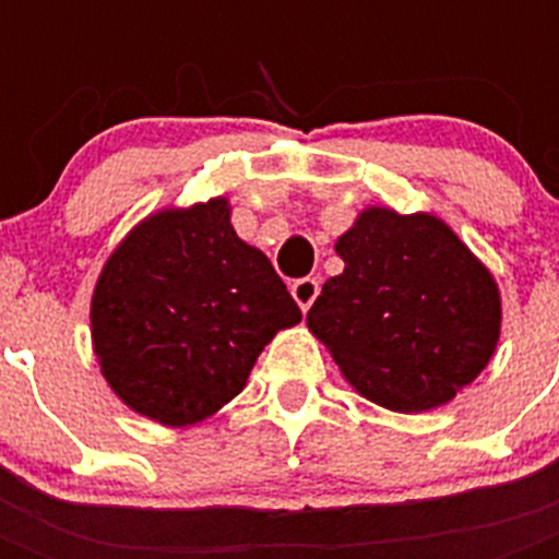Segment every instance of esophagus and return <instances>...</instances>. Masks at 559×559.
<instances>
[{
	"label": "esophagus",
	"mask_w": 559,
	"mask_h": 559,
	"mask_svg": "<svg viewBox=\"0 0 559 559\" xmlns=\"http://www.w3.org/2000/svg\"><path fill=\"white\" fill-rule=\"evenodd\" d=\"M289 293H293V298H296V305L301 307V310H310V305L316 301V296H319V281L316 278H298L293 281V287H289Z\"/></svg>",
	"instance_id": "34e87169"
}]
</instances>
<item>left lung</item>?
<instances>
[{"mask_svg": "<svg viewBox=\"0 0 559 559\" xmlns=\"http://www.w3.org/2000/svg\"><path fill=\"white\" fill-rule=\"evenodd\" d=\"M333 249L345 270L324 281L307 328L357 394L417 415L485 371L502 336V293L450 223L368 205Z\"/></svg>", "mask_w": 559, "mask_h": 559, "instance_id": "8db88e82", "label": "left lung"}]
</instances>
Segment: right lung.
I'll use <instances>...</instances> for the list:
<instances>
[{"instance_id":"1","label":"right lung","mask_w":559,"mask_h":559,"mask_svg":"<svg viewBox=\"0 0 559 559\" xmlns=\"http://www.w3.org/2000/svg\"><path fill=\"white\" fill-rule=\"evenodd\" d=\"M298 322L270 258L237 237L226 197L139 219L109 252L90 305L92 350L112 394L170 429L217 415L275 333Z\"/></svg>"}]
</instances>
